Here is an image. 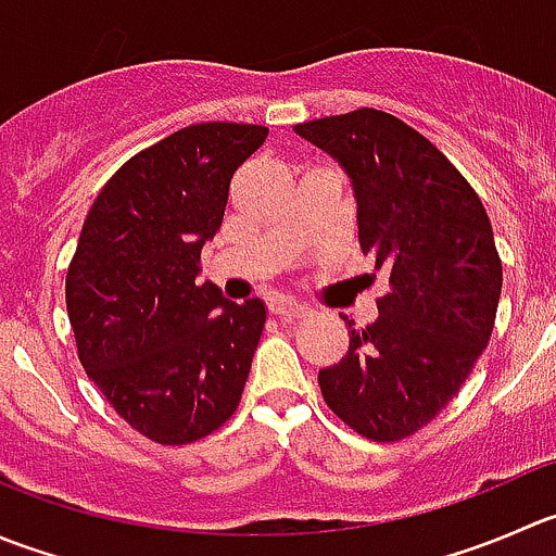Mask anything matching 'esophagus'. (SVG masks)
I'll list each match as a JSON object with an SVG mask.
<instances>
[{
    "mask_svg": "<svg viewBox=\"0 0 556 556\" xmlns=\"http://www.w3.org/2000/svg\"><path fill=\"white\" fill-rule=\"evenodd\" d=\"M271 315H277V317H301V315H306V306L304 304H299V301H293V299H288V295H274L271 299Z\"/></svg>",
    "mask_w": 556,
    "mask_h": 556,
    "instance_id": "34e87169",
    "label": "esophagus"
}]
</instances>
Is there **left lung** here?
I'll return each instance as SVG.
<instances>
[{
    "label": "left lung",
    "mask_w": 556,
    "mask_h": 556,
    "mask_svg": "<svg viewBox=\"0 0 556 556\" xmlns=\"http://www.w3.org/2000/svg\"><path fill=\"white\" fill-rule=\"evenodd\" d=\"M348 174L361 252L388 274L371 326H350L344 358L317 371L348 427L393 443L429 424L489 344L503 266L465 176L391 113L361 108L295 124Z\"/></svg>",
    "instance_id": "left-lung-1"
}]
</instances>
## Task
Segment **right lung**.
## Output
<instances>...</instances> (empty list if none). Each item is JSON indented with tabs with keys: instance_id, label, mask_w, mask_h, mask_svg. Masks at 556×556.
Wrapping results in <instances>:
<instances>
[{
	"instance_id": "1",
	"label": "right lung",
	"mask_w": 556,
	"mask_h": 556,
	"mask_svg": "<svg viewBox=\"0 0 556 556\" xmlns=\"http://www.w3.org/2000/svg\"><path fill=\"white\" fill-rule=\"evenodd\" d=\"M266 135L230 122L179 129L124 163L86 214L64 285L80 364L154 443L206 438L244 391L266 304L195 279L230 179Z\"/></svg>"
}]
</instances>
